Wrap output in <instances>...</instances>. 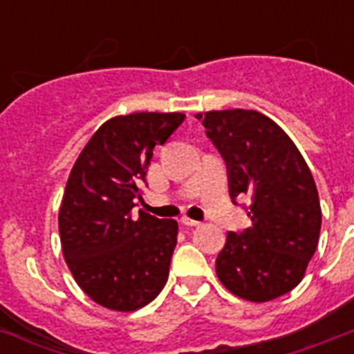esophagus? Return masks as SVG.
Listing matches in <instances>:
<instances>
[{
	"label": "esophagus",
	"mask_w": 354,
	"mask_h": 354,
	"mask_svg": "<svg viewBox=\"0 0 354 354\" xmlns=\"http://www.w3.org/2000/svg\"><path fill=\"white\" fill-rule=\"evenodd\" d=\"M183 226H189V227H196L200 226L198 221H193V218H189V216H182V221H180Z\"/></svg>",
	"instance_id": "34e87169"
}]
</instances>
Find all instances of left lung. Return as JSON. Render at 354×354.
<instances>
[{"mask_svg":"<svg viewBox=\"0 0 354 354\" xmlns=\"http://www.w3.org/2000/svg\"><path fill=\"white\" fill-rule=\"evenodd\" d=\"M230 171V194H250L252 226L230 232L216 275L241 299L266 303L296 288L318 246L322 207L313 172L283 128L255 110L196 113Z\"/></svg>","mask_w":354,"mask_h":354,"instance_id":"obj_1","label":"left lung"}]
</instances>
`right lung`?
Masks as SVG:
<instances>
[{
    "label": "right lung",
    "mask_w": 354,
    "mask_h": 354,
    "mask_svg": "<svg viewBox=\"0 0 354 354\" xmlns=\"http://www.w3.org/2000/svg\"><path fill=\"white\" fill-rule=\"evenodd\" d=\"M185 113L138 112L102 122L69 172L58 211L62 253L77 285L115 313L149 305L169 277L178 222L139 211L156 145Z\"/></svg>",
    "instance_id": "add662e5"
}]
</instances>
